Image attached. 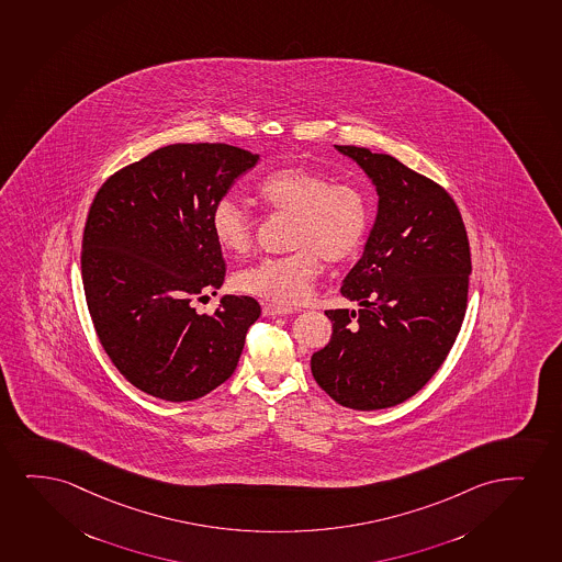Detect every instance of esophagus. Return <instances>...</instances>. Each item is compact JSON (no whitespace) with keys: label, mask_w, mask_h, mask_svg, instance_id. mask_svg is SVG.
I'll list each match as a JSON object with an SVG mask.
<instances>
[{"label":"esophagus","mask_w":562,"mask_h":562,"mask_svg":"<svg viewBox=\"0 0 562 562\" xmlns=\"http://www.w3.org/2000/svg\"><path fill=\"white\" fill-rule=\"evenodd\" d=\"M293 313L292 308L290 306H280V305H272V303H267V305H262V314L265 316H284V314Z\"/></svg>","instance_id":"1"}]
</instances>
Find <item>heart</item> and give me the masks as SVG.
I'll use <instances>...</instances> for the list:
<instances>
[{
    "label": "heart",
    "mask_w": 562,
    "mask_h": 562,
    "mask_svg": "<svg viewBox=\"0 0 562 562\" xmlns=\"http://www.w3.org/2000/svg\"><path fill=\"white\" fill-rule=\"evenodd\" d=\"M261 204L293 215L292 254L267 257L236 274L240 292L282 305L305 300L321 274V257L342 262L357 254L370 226L364 192L347 182H334L321 171L282 168L257 184ZM212 233L221 248L236 256L254 244V220L234 198L223 196L212 210Z\"/></svg>",
    "instance_id": "1"
}]
</instances>
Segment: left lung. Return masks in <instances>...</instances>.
<instances>
[{
	"instance_id": "1",
	"label": "left lung",
	"mask_w": 562,
	"mask_h": 562,
	"mask_svg": "<svg viewBox=\"0 0 562 562\" xmlns=\"http://www.w3.org/2000/svg\"><path fill=\"white\" fill-rule=\"evenodd\" d=\"M378 192L362 257L341 295L358 311H326L334 334L314 352V380L341 406L391 408L442 366L465 316L471 254L465 225L437 182L389 156L336 145Z\"/></svg>"
}]
</instances>
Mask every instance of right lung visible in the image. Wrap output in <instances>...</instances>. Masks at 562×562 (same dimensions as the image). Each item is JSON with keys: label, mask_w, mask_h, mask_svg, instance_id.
<instances>
[{"label": "right lung", "mask_w": 562, "mask_h": 562, "mask_svg": "<svg viewBox=\"0 0 562 562\" xmlns=\"http://www.w3.org/2000/svg\"><path fill=\"white\" fill-rule=\"evenodd\" d=\"M259 156L238 146L169 145L120 169L97 192L81 246V278L97 336L120 373L143 393L196 401L233 375L261 306L217 293L225 259L213 205Z\"/></svg>", "instance_id": "add662e5"}]
</instances>
